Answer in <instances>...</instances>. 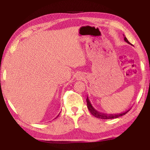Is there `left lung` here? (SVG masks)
Instances as JSON below:
<instances>
[{"instance_id": "obj_1", "label": "left lung", "mask_w": 150, "mask_h": 150, "mask_svg": "<svg viewBox=\"0 0 150 150\" xmlns=\"http://www.w3.org/2000/svg\"><path fill=\"white\" fill-rule=\"evenodd\" d=\"M124 41L128 43V44H131L130 43L128 42V40H127L126 38L124 36ZM87 108H88V110H89L90 112L92 114V115L94 116H95V117L98 118H100V119L117 118L118 117H120V116H122L125 115L128 112L129 110H130V109H128V110H126L125 112H121V113H119V114H108H108H105V113L100 112L97 111L96 110H95V108H94V107L92 106V105H91V103L90 102L89 99H88V96H87Z\"/></svg>"}]
</instances>
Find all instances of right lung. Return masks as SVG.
<instances>
[{"label": "right lung", "mask_w": 150, "mask_h": 150, "mask_svg": "<svg viewBox=\"0 0 150 150\" xmlns=\"http://www.w3.org/2000/svg\"><path fill=\"white\" fill-rule=\"evenodd\" d=\"M59 116V115H58V116ZM57 117H56V118H57Z\"/></svg>", "instance_id": "obj_1"}]
</instances>
